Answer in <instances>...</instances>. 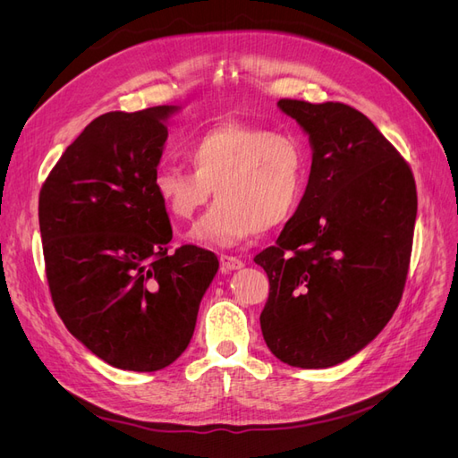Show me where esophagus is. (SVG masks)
<instances>
[{"label": "esophagus", "instance_id": "obj_1", "mask_svg": "<svg viewBox=\"0 0 458 458\" xmlns=\"http://www.w3.org/2000/svg\"><path fill=\"white\" fill-rule=\"evenodd\" d=\"M219 263H221V269H224V271H234V269H241L244 266V261L241 258L229 256V254H221Z\"/></svg>", "mask_w": 458, "mask_h": 458}]
</instances>
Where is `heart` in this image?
I'll use <instances>...</instances> for the list:
<instances>
[{
    "instance_id": "b5f03b06",
    "label": "heart",
    "mask_w": 458,
    "mask_h": 458,
    "mask_svg": "<svg viewBox=\"0 0 458 458\" xmlns=\"http://www.w3.org/2000/svg\"><path fill=\"white\" fill-rule=\"evenodd\" d=\"M191 170L155 174V197L177 221H189L212 197L217 202L191 229L200 244L234 246L259 229L284 225L306 197L308 155L294 137L248 123H221L187 147Z\"/></svg>"
}]
</instances>
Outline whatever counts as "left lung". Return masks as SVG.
I'll return each instance as SVG.
<instances>
[{
	"label": "left lung",
	"instance_id": "obj_1",
	"mask_svg": "<svg viewBox=\"0 0 458 458\" xmlns=\"http://www.w3.org/2000/svg\"><path fill=\"white\" fill-rule=\"evenodd\" d=\"M313 150L306 197L254 261L269 276L259 315L271 353L335 367L380 335L403 294L417 185L409 164L350 105L281 99Z\"/></svg>",
	"mask_w": 458,
	"mask_h": 458
}]
</instances>
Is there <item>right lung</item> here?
Returning <instances> with one entry per match:
<instances>
[{"instance_id":"add662e5","label":"right lung","mask_w":458,"mask_h":458,"mask_svg":"<svg viewBox=\"0 0 458 458\" xmlns=\"http://www.w3.org/2000/svg\"><path fill=\"white\" fill-rule=\"evenodd\" d=\"M177 106L95 118L63 152L39 191L49 293L64 327L105 363L152 372L192 338L217 258L185 244L152 179Z\"/></svg>"}]
</instances>
